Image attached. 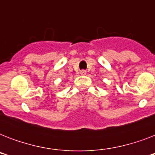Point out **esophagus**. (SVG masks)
Returning <instances> with one entry per match:
<instances>
[{
    "label": "esophagus",
    "instance_id": "34e87169",
    "mask_svg": "<svg viewBox=\"0 0 155 155\" xmlns=\"http://www.w3.org/2000/svg\"><path fill=\"white\" fill-rule=\"evenodd\" d=\"M80 74H81V75H86V71H84V70L81 71H80Z\"/></svg>",
    "mask_w": 155,
    "mask_h": 155
}]
</instances>
